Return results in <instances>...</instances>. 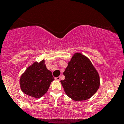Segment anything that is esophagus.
<instances>
[{"mask_svg": "<svg viewBox=\"0 0 124 124\" xmlns=\"http://www.w3.org/2000/svg\"><path fill=\"white\" fill-rule=\"evenodd\" d=\"M55 80H58V81H59V80H60V79H61V78H60V77H57V78H55Z\"/></svg>", "mask_w": 124, "mask_h": 124, "instance_id": "1", "label": "esophagus"}]
</instances>
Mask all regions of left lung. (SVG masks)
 Listing matches in <instances>:
<instances>
[{"label":"left lung","instance_id":"1","mask_svg":"<svg viewBox=\"0 0 124 124\" xmlns=\"http://www.w3.org/2000/svg\"><path fill=\"white\" fill-rule=\"evenodd\" d=\"M61 80L65 93L76 101L92 97L100 87V76L92 62L81 53H75Z\"/></svg>","mask_w":124,"mask_h":124}]
</instances>
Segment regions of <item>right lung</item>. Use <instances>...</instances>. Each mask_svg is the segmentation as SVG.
<instances>
[{
  "mask_svg": "<svg viewBox=\"0 0 124 124\" xmlns=\"http://www.w3.org/2000/svg\"><path fill=\"white\" fill-rule=\"evenodd\" d=\"M54 80L52 72L47 69L43 59L34 62L21 75L20 86L25 94L39 99L47 92L51 82Z\"/></svg>",
  "mask_w": 124,
  "mask_h": 124,
  "instance_id": "right-lung-1",
  "label": "right lung"
}]
</instances>
